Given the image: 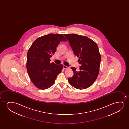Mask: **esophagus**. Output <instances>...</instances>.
Returning a JSON list of instances; mask_svg holds the SVG:
<instances>
[{
	"label": "esophagus",
	"mask_w": 129,
	"mask_h": 129,
	"mask_svg": "<svg viewBox=\"0 0 129 129\" xmlns=\"http://www.w3.org/2000/svg\"><path fill=\"white\" fill-rule=\"evenodd\" d=\"M63 68L64 69H67V68H68V67H67V66H66L63 65Z\"/></svg>",
	"instance_id": "1"
}]
</instances>
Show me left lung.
Listing matches in <instances>:
<instances>
[{
	"label": "left lung",
	"mask_w": 129,
	"mask_h": 129,
	"mask_svg": "<svg viewBox=\"0 0 129 129\" xmlns=\"http://www.w3.org/2000/svg\"><path fill=\"white\" fill-rule=\"evenodd\" d=\"M69 41L74 55L79 58L80 71L71 67L74 73L68 81L73 87L82 89L90 87L96 79L100 67L101 55L97 44L87 37L75 34H64Z\"/></svg>",
	"instance_id": "left-lung-1"
}]
</instances>
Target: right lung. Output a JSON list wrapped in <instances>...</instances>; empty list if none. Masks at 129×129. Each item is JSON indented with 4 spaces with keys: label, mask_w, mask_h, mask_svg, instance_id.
I'll return each mask as SVG.
<instances>
[{
    "label": "right lung",
    "mask_w": 129,
    "mask_h": 129,
    "mask_svg": "<svg viewBox=\"0 0 129 129\" xmlns=\"http://www.w3.org/2000/svg\"><path fill=\"white\" fill-rule=\"evenodd\" d=\"M62 41H67L62 34H49L36 39L29 48L27 71L32 82L38 88L46 89L51 87L62 71V65L51 63L50 58Z\"/></svg>",
    "instance_id": "obj_1"
}]
</instances>
